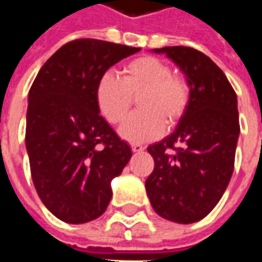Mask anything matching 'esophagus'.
Segmentation results:
<instances>
[{"instance_id":"34e87169","label":"esophagus","mask_w":262,"mask_h":262,"mask_svg":"<svg viewBox=\"0 0 262 262\" xmlns=\"http://www.w3.org/2000/svg\"><path fill=\"white\" fill-rule=\"evenodd\" d=\"M130 147H132V151H133V153H140V151H143V150H144V147H143L142 144H139V143H133Z\"/></svg>"}]
</instances>
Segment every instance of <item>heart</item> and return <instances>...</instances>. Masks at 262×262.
Listing matches in <instances>:
<instances>
[{"label":"heart","instance_id":"heart-1","mask_svg":"<svg viewBox=\"0 0 262 262\" xmlns=\"http://www.w3.org/2000/svg\"><path fill=\"white\" fill-rule=\"evenodd\" d=\"M122 77L105 73L97 84L98 109L111 125L127 118L135 98L142 111L120 127V136L132 143L154 140L165 125L176 126L184 118L191 99V86L182 75L172 74L168 63L153 56L132 60Z\"/></svg>","mask_w":262,"mask_h":262}]
</instances>
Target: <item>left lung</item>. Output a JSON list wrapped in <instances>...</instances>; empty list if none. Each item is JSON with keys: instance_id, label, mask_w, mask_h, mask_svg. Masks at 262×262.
<instances>
[{"instance_id": "1", "label": "left lung", "mask_w": 262, "mask_h": 262, "mask_svg": "<svg viewBox=\"0 0 262 262\" xmlns=\"http://www.w3.org/2000/svg\"><path fill=\"white\" fill-rule=\"evenodd\" d=\"M154 52L180 66L191 99L176 132L147 147L154 170L146 191L156 213L187 225L210 213L229 185L240 133L237 97L225 73L196 49Z\"/></svg>"}]
</instances>
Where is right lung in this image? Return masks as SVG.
I'll return each mask as SVG.
<instances>
[{"mask_svg":"<svg viewBox=\"0 0 262 262\" xmlns=\"http://www.w3.org/2000/svg\"><path fill=\"white\" fill-rule=\"evenodd\" d=\"M140 48L98 39L66 43L42 66L29 90L25 142L31 176L45 206L66 223L99 217L111 181L132 157L99 115L97 84L105 71Z\"/></svg>","mask_w":262,"mask_h":262,"instance_id":"1","label":"right lung"}]
</instances>
